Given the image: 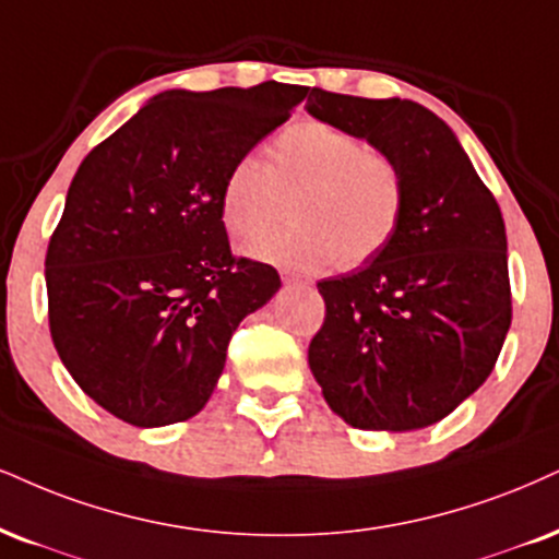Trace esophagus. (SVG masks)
Wrapping results in <instances>:
<instances>
[{"label": "esophagus", "instance_id": "esophagus-1", "mask_svg": "<svg viewBox=\"0 0 559 559\" xmlns=\"http://www.w3.org/2000/svg\"><path fill=\"white\" fill-rule=\"evenodd\" d=\"M280 277H282V282H285V285H298V282H300L298 274H293V272H280Z\"/></svg>", "mask_w": 559, "mask_h": 559}]
</instances>
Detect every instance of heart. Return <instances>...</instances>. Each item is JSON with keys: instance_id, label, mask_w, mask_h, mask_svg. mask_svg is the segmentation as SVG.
<instances>
[{"instance_id": "b5f03b06", "label": "heart", "mask_w": 559, "mask_h": 559, "mask_svg": "<svg viewBox=\"0 0 559 559\" xmlns=\"http://www.w3.org/2000/svg\"><path fill=\"white\" fill-rule=\"evenodd\" d=\"M285 195L299 197L296 223L264 234ZM404 204V176L394 157L319 119L290 123L269 147V163L257 155L233 163L219 191L225 230L251 238L246 253L298 272L368 264L394 240Z\"/></svg>"}]
</instances>
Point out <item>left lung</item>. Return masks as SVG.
Here are the masks:
<instances>
[{"instance_id":"obj_1","label":"left lung","mask_w":559,"mask_h":559,"mask_svg":"<svg viewBox=\"0 0 559 559\" xmlns=\"http://www.w3.org/2000/svg\"><path fill=\"white\" fill-rule=\"evenodd\" d=\"M306 108L394 157L406 189L394 240L357 272L319 282L326 319L308 365L347 425L419 430L487 381L511 329L500 206L456 134L419 103L313 87Z\"/></svg>"}]
</instances>
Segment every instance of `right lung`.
<instances>
[{"label":"right lung","mask_w":559,"mask_h":559,"mask_svg":"<svg viewBox=\"0 0 559 559\" xmlns=\"http://www.w3.org/2000/svg\"><path fill=\"white\" fill-rule=\"evenodd\" d=\"M308 87L155 95L90 150L46 251L53 347L85 394L134 427L202 412L238 323L280 290L236 259L219 191Z\"/></svg>","instance_id":"right-lung-1"}]
</instances>
